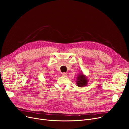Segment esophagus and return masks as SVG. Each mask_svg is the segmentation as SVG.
I'll list each match as a JSON object with an SVG mask.
<instances>
[{
	"instance_id": "34e87169",
	"label": "esophagus",
	"mask_w": 129,
	"mask_h": 129,
	"mask_svg": "<svg viewBox=\"0 0 129 129\" xmlns=\"http://www.w3.org/2000/svg\"><path fill=\"white\" fill-rule=\"evenodd\" d=\"M62 76H63V77H67V74L66 73H62Z\"/></svg>"
}]
</instances>
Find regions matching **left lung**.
Listing matches in <instances>:
<instances>
[{"label":"left lung","instance_id":"1","mask_svg":"<svg viewBox=\"0 0 129 129\" xmlns=\"http://www.w3.org/2000/svg\"><path fill=\"white\" fill-rule=\"evenodd\" d=\"M88 81L89 80L88 79V77L82 72L77 75L76 83L78 87L83 88L87 85L88 83Z\"/></svg>","mask_w":129,"mask_h":129}]
</instances>
